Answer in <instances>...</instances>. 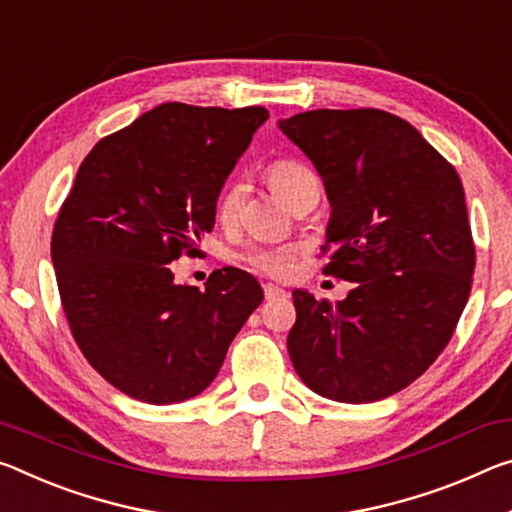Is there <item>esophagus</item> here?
Here are the masks:
<instances>
[{"label":"esophagus","instance_id":"obj_1","mask_svg":"<svg viewBox=\"0 0 512 512\" xmlns=\"http://www.w3.org/2000/svg\"><path fill=\"white\" fill-rule=\"evenodd\" d=\"M264 296H266V300H273V298L287 296V291L280 289L278 285H264Z\"/></svg>","mask_w":512,"mask_h":512}]
</instances>
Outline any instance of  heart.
<instances>
[{
  "instance_id": "1",
  "label": "heart",
  "mask_w": 512,
  "mask_h": 512,
  "mask_svg": "<svg viewBox=\"0 0 512 512\" xmlns=\"http://www.w3.org/2000/svg\"><path fill=\"white\" fill-rule=\"evenodd\" d=\"M269 180L275 193H278V196L289 205L296 193L303 189L307 182L316 180V177L312 175L310 168L298 164V161L280 159L271 166ZM241 198H243V184L239 180L227 182L216 202V214L223 223H232L234 218H237ZM296 253L298 248L291 246V243L264 241V243H253V246H248L243 250L241 259L250 266V269L266 275H275V278H282V275H287L291 271V266H294Z\"/></svg>"
}]
</instances>
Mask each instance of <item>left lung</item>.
<instances>
[{"mask_svg": "<svg viewBox=\"0 0 512 512\" xmlns=\"http://www.w3.org/2000/svg\"><path fill=\"white\" fill-rule=\"evenodd\" d=\"M278 127L326 186L323 273L355 282L335 305L294 291L291 364L323 399H387L437 360L467 305L476 253L465 189L456 168L387 111L316 109Z\"/></svg>", "mask_w": 512, "mask_h": 512, "instance_id": "obj_1", "label": "left lung"}]
</instances>
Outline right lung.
Here are the masks:
<instances>
[{
    "label": "right lung",
    "mask_w": 512,
    "mask_h": 512,
    "mask_svg": "<svg viewBox=\"0 0 512 512\" xmlns=\"http://www.w3.org/2000/svg\"><path fill=\"white\" fill-rule=\"evenodd\" d=\"M266 118L264 107L166 102L81 161L52 234L56 282L81 353L136 401L205 392L264 300L234 266L198 289L177 285L168 264L212 232L227 175Z\"/></svg>",
    "instance_id": "obj_1"
}]
</instances>
